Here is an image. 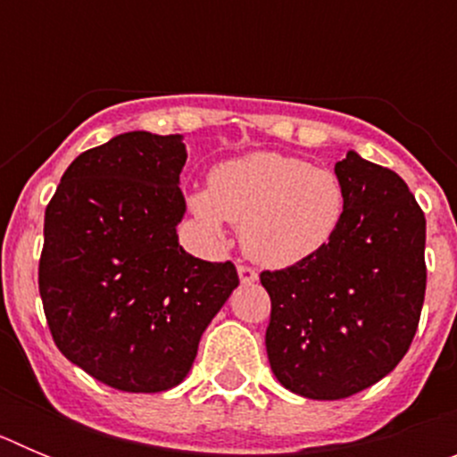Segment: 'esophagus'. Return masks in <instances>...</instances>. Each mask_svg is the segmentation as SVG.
<instances>
[{"mask_svg": "<svg viewBox=\"0 0 457 457\" xmlns=\"http://www.w3.org/2000/svg\"><path fill=\"white\" fill-rule=\"evenodd\" d=\"M237 274H240L242 284H253V281H256V278H258L256 270H253L252 265H245V263L237 265Z\"/></svg>", "mask_w": 457, "mask_h": 457, "instance_id": "1", "label": "esophagus"}]
</instances>
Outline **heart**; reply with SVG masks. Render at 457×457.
Instances as JSON below:
<instances>
[{"label":"heart","instance_id":"1","mask_svg":"<svg viewBox=\"0 0 457 457\" xmlns=\"http://www.w3.org/2000/svg\"><path fill=\"white\" fill-rule=\"evenodd\" d=\"M189 205L212 236L231 221L253 261L288 268L334 240L345 215V187L332 169L263 151L212 169L210 189L192 194Z\"/></svg>","mask_w":457,"mask_h":457}]
</instances>
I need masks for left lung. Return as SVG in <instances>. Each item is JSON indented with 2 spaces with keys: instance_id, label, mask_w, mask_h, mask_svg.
Instances as JSON below:
<instances>
[{
  "instance_id": "8db88e82",
  "label": "left lung",
  "mask_w": 457,
  "mask_h": 457,
  "mask_svg": "<svg viewBox=\"0 0 457 457\" xmlns=\"http://www.w3.org/2000/svg\"><path fill=\"white\" fill-rule=\"evenodd\" d=\"M334 171L345 215L316 256L263 270L270 366L286 389L338 401L389 375L410 350L426 297V217L405 180L348 151Z\"/></svg>"
}]
</instances>
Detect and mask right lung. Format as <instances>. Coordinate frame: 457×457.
<instances>
[{
    "label": "right lung",
    "instance_id": "add662e5",
    "mask_svg": "<svg viewBox=\"0 0 457 457\" xmlns=\"http://www.w3.org/2000/svg\"><path fill=\"white\" fill-rule=\"evenodd\" d=\"M185 160L180 135L125 132L75 157L46 208L38 290L52 338L119 391L179 385L240 284L231 261L179 245Z\"/></svg>",
    "mask_w": 457,
    "mask_h": 457
}]
</instances>
